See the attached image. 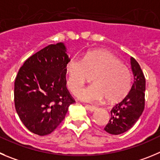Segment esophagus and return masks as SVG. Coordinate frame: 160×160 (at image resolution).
<instances>
[{
	"label": "esophagus",
	"mask_w": 160,
	"mask_h": 160,
	"mask_svg": "<svg viewBox=\"0 0 160 160\" xmlns=\"http://www.w3.org/2000/svg\"><path fill=\"white\" fill-rule=\"evenodd\" d=\"M85 107H86V109H88V110H90V111H92V112L95 111V110H98V108H97L96 107H93V106L86 105V106H85Z\"/></svg>",
	"instance_id": "34e87169"
}]
</instances>
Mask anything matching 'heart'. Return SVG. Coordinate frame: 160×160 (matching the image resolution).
Wrapping results in <instances>:
<instances>
[{
    "label": "heart",
    "mask_w": 160,
    "mask_h": 160,
    "mask_svg": "<svg viewBox=\"0 0 160 160\" xmlns=\"http://www.w3.org/2000/svg\"><path fill=\"white\" fill-rule=\"evenodd\" d=\"M66 85L77 95L88 76H93V85L83 89L78 97L87 102H100L104 98L113 102L123 98L131 88V72L120 60L106 50L88 52L83 59L72 58L67 62Z\"/></svg>",
    "instance_id": "obj_1"
}]
</instances>
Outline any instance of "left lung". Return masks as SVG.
<instances>
[{
  "label": "left lung",
  "mask_w": 160,
  "mask_h": 160,
  "mask_svg": "<svg viewBox=\"0 0 160 160\" xmlns=\"http://www.w3.org/2000/svg\"><path fill=\"white\" fill-rule=\"evenodd\" d=\"M133 83L128 95L111 110V118L104 130L110 134L118 135L132 127L144 109L145 78L138 62L130 58Z\"/></svg>",
  "instance_id": "left-lung-1"
}]
</instances>
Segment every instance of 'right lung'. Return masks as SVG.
Wrapping results in <instances>:
<instances>
[{"mask_svg": "<svg viewBox=\"0 0 160 160\" xmlns=\"http://www.w3.org/2000/svg\"><path fill=\"white\" fill-rule=\"evenodd\" d=\"M70 60L65 43L50 45L30 57L15 80L16 110L27 129L50 134L74 103L66 88L65 66Z\"/></svg>", "mask_w": 160, "mask_h": 160, "instance_id": "obj_1", "label": "right lung"}]
</instances>
